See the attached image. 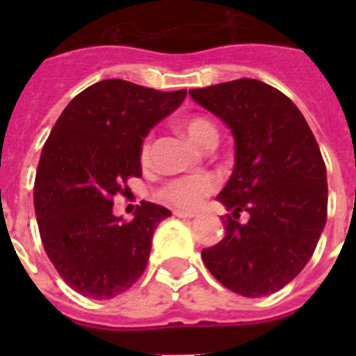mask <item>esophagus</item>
Segmentation results:
<instances>
[{
	"mask_svg": "<svg viewBox=\"0 0 356 356\" xmlns=\"http://www.w3.org/2000/svg\"><path fill=\"white\" fill-rule=\"evenodd\" d=\"M175 216L180 217V219H193V217H196V213L184 212V210H175Z\"/></svg>",
	"mask_w": 356,
	"mask_h": 356,
	"instance_id": "34e87169",
	"label": "esophagus"
}]
</instances>
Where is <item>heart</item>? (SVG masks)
Masks as SVG:
<instances>
[{
  "label": "heart",
  "instance_id": "obj_1",
  "mask_svg": "<svg viewBox=\"0 0 356 356\" xmlns=\"http://www.w3.org/2000/svg\"><path fill=\"white\" fill-rule=\"evenodd\" d=\"M181 130L196 140L197 144L207 147L216 146L219 139V131L210 119L193 115L180 122ZM153 159V137L146 135L139 146V162L143 168H147ZM217 180L212 175H187L178 176L172 180L165 181L159 188V197L169 205L181 210H194L201 205V201L216 191Z\"/></svg>",
  "mask_w": 356,
  "mask_h": 356
}]
</instances>
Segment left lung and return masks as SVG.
Instances as JSON below:
<instances>
[{
  "label": "left lung",
  "mask_w": 356,
  "mask_h": 356,
  "mask_svg": "<svg viewBox=\"0 0 356 356\" xmlns=\"http://www.w3.org/2000/svg\"><path fill=\"white\" fill-rule=\"evenodd\" d=\"M197 105L232 128L235 168L217 200L234 216L226 234L201 251L213 278L248 296L273 294L307 266L328 212L326 165L298 106L251 78L188 90ZM241 211L250 221H236Z\"/></svg>",
  "instance_id": "1"
}]
</instances>
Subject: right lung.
<instances>
[{
    "label": "right lung",
    "instance_id": "add662e5",
    "mask_svg": "<svg viewBox=\"0 0 356 356\" xmlns=\"http://www.w3.org/2000/svg\"><path fill=\"white\" fill-rule=\"evenodd\" d=\"M185 96L103 80L81 90L55 122L37 165L33 205L46 254L78 294L110 300L143 276L153 232L171 212L143 203L124 221L112 213L114 197L143 176V137Z\"/></svg>",
    "mask_w": 356,
    "mask_h": 356
}]
</instances>
